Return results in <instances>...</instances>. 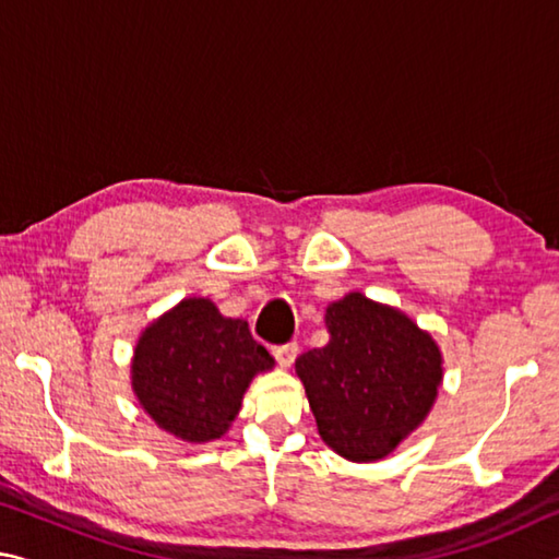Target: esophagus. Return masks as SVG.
<instances>
[{"label":"esophagus","mask_w":559,"mask_h":559,"mask_svg":"<svg viewBox=\"0 0 559 559\" xmlns=\"http://www.w3.org/2000/svg\"><path fill=\"white\" fill-rule=\"evenodd\" d=\"M273 357H276V362L283 367V370H286V367H290L293 362H296L298 345L296 343H288V345L273 347Z\"/></svg>","instance_id":"obj_1"}]
</instances>
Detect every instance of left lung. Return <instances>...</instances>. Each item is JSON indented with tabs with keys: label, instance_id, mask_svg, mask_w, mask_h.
<instances>
[{
	"label": "left lung",
	"instance_id": "1",
	"mask_svg": "<svg viewBox=\"0 0 559 559\" xmlns=\"http://www.w3.org/2000/svg\"><path fill=\"white\" fill-rule=\"evenodd\" d=\"M325 328L328 345L296 359L320 439L355 463L390 456L437 402V340L400 308L359 290L330 302Z\"/></svg>",
	"mask_w": 559,
	"mask_h": 559
}]
</instances>
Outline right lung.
Wrapping results in <instances>:
<instances>
[{"label": "right lung", "mask_w": 559, "mask_h": 559, "mask_svg": "<svg viewBox=\"0 0 559 559\" xmlns=\"http://www.w3.org/2000/svg\"><path fill=\"white\" fill-rule=\"evenodd\" d=\"M273 365L249 323L192 296L140 333L130 382L159 429L185 443H206L229 431L251 380Z\"/></svg>", "instance_id": "obj_1"}]
</instances>
